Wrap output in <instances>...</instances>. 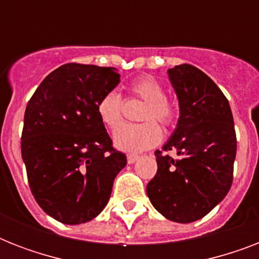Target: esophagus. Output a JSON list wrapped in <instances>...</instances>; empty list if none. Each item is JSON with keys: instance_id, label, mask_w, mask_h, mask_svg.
I'll return each mask as SVG.
<instances>
[{"instance_id": "esophagus-1", "label": "esophagus", "mask_w": 259, "mask_h": 259, "mask_svg": "<svg viewBox=\"0 0 259 259\" xmlns=\"http://www.w3.org/2000/svg\"><path fill=\"white\" fill-rule=\"evenodd\" d=\"M138 160L137 154H129L127 156V164H134Z\"/></svg>"}]
</instances>
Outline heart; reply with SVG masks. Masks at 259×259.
I'll use <instances>...</instances> for the list:
<instances>
[{
  "label": "heart",
  "mask_w": 259,
  "mask_h": 259,
  "mask_svg": "<svg viewBox=\"0 0 259 259\" xmlns=\"http://www.w3.org/2000/svg\"><path fill=\"white\" fill-rule=\"evenodd\" d=\"M130 93L146 102L141 113L140 125H121L113 134L114 146L126 153H140L161 141V129L154 121L164 126L170 125L176 117L175 106L165 98V89L157 79L144 75L130 84ZM123 101L117 91H109L99 99L97 106L102 123L114 129L121 122Z\"/></svg>",
  "instance_id": "obj_1"
}]
</instances>
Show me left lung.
Here are the masks:
<instances>
[{
    "label": "left lung",
    "instance_id": "left-lung-1",
    "mask_svg": "<svg viewBox=\"0 0 259 259\" xmlns=\"http://www.w3.org/2000/svg\"><path fill=\"white\" fill-rule=\"evenodd\" d=\"M168 78L180 117L162 150L146 193L162 217L177 223L199 221L221 203L233 183L237 137L229 101L209 76L191 64L175 66Z\"/></svg>",
    "mask_w": 259,
    "mask_h": 259
}]
</instances>
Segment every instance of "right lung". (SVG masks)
Returning a JSON list of instances; mask_svg holds the SVG:
<instances>
[{
    "mask_svg": "<svg viewBox=\"0 0 259 259\" xmlns=\"http://www.w3.org/2000/svg\"><path fill=\"white\" fill-rule=\"evenodd\" d=\"M119 82L117 68L68 63L52 71L26 105L21 154L29 188L60 223L97 218L126 166L97 111Z\"/></svg>",
    "mask_w": 259,
    "mask_h": 259,
    "instance_id": "add662e5",
    "label": "right lung"
}]
</instances>
